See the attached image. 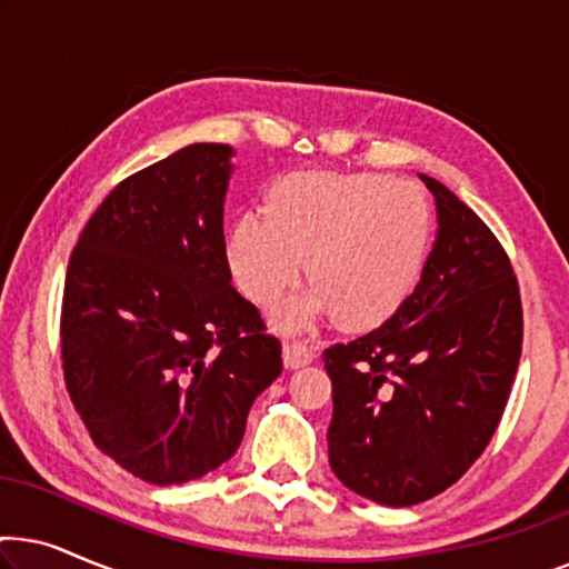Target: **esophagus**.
Instances as JSON below:
<instances>
[{"instance_id":"obj_1","label":"esophagus","mask_w":569,"mask_h":569,"mask_svg":"<svg viewBox=\"0 0 569 569\" xmlns=\"http://www.w3.org/2000/svg\"><path fill=\"white\" fill-rule=\"evenodd\" d=\"M313 357H316V347L308 345V341H284L282 347L284 368L290 370L306 368L308 362H313Z\"/></svg>"}]
</instances>
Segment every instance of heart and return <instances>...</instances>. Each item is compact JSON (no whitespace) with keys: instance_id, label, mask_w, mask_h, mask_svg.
I'll use <instances>...</instances> for the list:
<instances>
[{"instance_id":"1","label":"heart","mask_w":569,"mask_h":569,"mask_svg":"<svg viewBox=\"0 0 569 569\" xmlns=\"http://www.w3.org/2000/svg\"><path fill=\"white\" fill-rule=\"evenodd\" d=\"M430 230V204L417 186L372 173H300L271 191V212L238 217L228 259L240 292L259 306L298 282L308 259L316 284L277 308L282 329H306L326 313L376 326L417 287Z\"/></svg>"}]
</instances>
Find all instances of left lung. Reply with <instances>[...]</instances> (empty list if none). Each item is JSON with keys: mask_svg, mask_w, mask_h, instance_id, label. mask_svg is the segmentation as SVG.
I'll use <instances>...</instances> for the list:
<instances>
[{"mask_svg": "<svg viewBox=\"0 0 569 569\" xmlns=\"http://www.w3.org/2000/svg\"><path fill=\"white\" fill-rule=\"evenodd\" d=\"M438 238L403 306L323 352L333 386L329 461L372 502L409 508L456 485L500 425L523 345L512 263L440 181Z\"/></svg>", "mask_w": 569, "mask_h": 569, "instance_id": "left-lung-1", "label": "left lung"}]
</instances>
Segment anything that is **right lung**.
<instances>
[{
  "mask_svg": "<svg viewBox=\"0 0 569 569\" xmlns=\"http://www.w3.org/2000/svg\"><path fill=\"white\" fill-rule=\"evenodd\" d=\"M230 158L228 144L199 142L123 178L67 267V391L92 442L158 487L228 461L282 372V345L230 284Z\"/></svg>",
  "mask_w": 569,
  "mask_h": 569,
  "instance_id": "add662e5",
  "label": "right lung"
}]
</instances>
